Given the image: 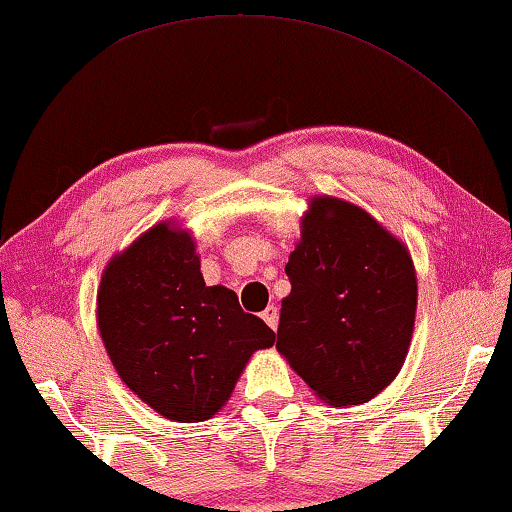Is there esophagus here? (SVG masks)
<instances>
[{"label": "esophagus", "mask_w": 512, "mask_h": 512, "mask_svg": "<svg viewBox=\"0 0 512 512\" xmlns=\"http://www.w3.org/2000/svg\"><path fill=\"white\" fill-rule=\"evenodd\" d=\"M262 320H264L266 325H269L271 329H276V327H278V308H276V306L266 308V311L262 313Z\"/></svg>", "instance_id": "34e87169"}]
</instances>
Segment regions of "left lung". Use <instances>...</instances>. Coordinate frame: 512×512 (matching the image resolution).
I'll use <instances>...</instances> for the list:
<instances>
[{
  "mask_svg": "<svg viewBox=\"0 0 512 512\" xmlns=\"http://www.w3.org/2000/svg\"><path fill=\"white\" fill-rule=\"evenodd\" d=\"M276 348L329 406L371 401L406 362L417 276L406 243L350 201L315 194L285 266Z\"/></svg>",
  "mask_w": 512,
  "mask_h": 512,
  "instance_id": "1",
  "label": "left lung"
}]
</instances>
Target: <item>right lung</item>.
Listing matches in <instances>:
<instances>
[{
  "label": "right lung",
  "instance_id": "right-lung-1",
  "mask_svg": "<svg viewBox=\"0 0 512 512\" xmlns=\"http://www.w3.org/2000/svg\"><path fill=\"white\" fill-rule=\"evenodd\" d=\"M97 329L122 383L155 413L204 422L232 397L248 359L276 334L229 287L204 283L197 243L162 220L111 257Z\"/></svg>",
  "mask_w": 512,
  "mask_h": 512
}]
</instances>
